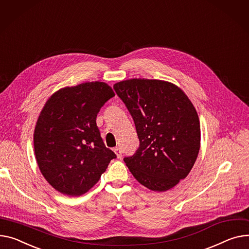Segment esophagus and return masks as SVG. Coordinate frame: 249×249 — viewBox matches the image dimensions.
<instances>
[{"label":"esophagus","instance_id":"34e87169","mask_svg":"<svg viewBox=\"0 0 249 249\" xmlns=\"http://www.w3.org/2000/svg\"><path fill=\"white\" fill-rule=\"evenodd\" d=\"M114 152L116 153V155H117V157L118 158H121L122 157V151H121V148H119V147H115L114 149Z\"/></svg>","mask_w":249,"mask_h":249}]
</instances>
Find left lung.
Wrapping results in <instances>:
<instances>
[{"mask_svg":"<svg viewBox=\"0 0 249 249\" xmlns=\"http://www.w3.org/2000/svg\"><path fill=\"white\" fill-rule=\"evenodd\" d=\"M116 94L133 118L136 152L124 158L136 180L166 191L192 169L200 148V122L188 97L169 82L130 79L116 83Z\"/></svg>","mask_w":249,"mask_h":249,"instance_id":"left-lung-1","label":"left lung"}]
</instances>
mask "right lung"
<instances>
[{
	"label": "right lung",
	"mask_w": 249,
	"mask_h": 249,
	"mask_svg": "<svg viewBox=\"0 0 249 249\" xmlns=\"http://www.w3.org/2000/svg\"><path fill=\"white\" fill-rule=\"evenodd\" d=\"M103 82L66 87L50 97L38 118L34 149L45 179L59 192L80 196L90 190L116 154L107 148L97 114L114 97Z\"/></svg>",
	"instance_id": "add662e5"
}]
</instances>
